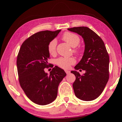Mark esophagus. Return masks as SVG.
Listing matches in <instances>:
<instances>
[{"mask_svg":"<svg viewBox=\"0 0 122 122\" xmlns=\"http://www.w3.org/2000/svg\"><path fill=\"white\" fill-rule=\"evenodd\" d=\"M65 72L67 74H70V73H71V71H67V70H65Z\"/></svg>","mask_w":122,"mask_h":122,"instance_id":"1","label":"esophagus"}]
</instances>
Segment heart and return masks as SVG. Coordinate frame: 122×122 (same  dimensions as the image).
Wrapping results in <instances>:
<instances>
[{
	"instance_id": "obj_1",
	"label": "heart",
	"mask_w": 122,
	"mask_h": 122,
	"mask_svg": "<svg viewBox=\"0 0 122 122\" xmlns=\"http://www.w3.org/2000/svg\"><path fill=\"white\" fill-rule=\"evenodd\" d=\"M62 39L69 45L71 47H76L79 45L80 42V39L77 35L71 32H66L63 34ZM57 45V40L55 39H53L49 42L48 45V51L49 53L53 55L55 53L56 51ZM74 51L76 53H79L78 49H75ZM75 63V60L73 57H61L56 60V64L60 67L63 69L69 68L71 65Z\"/></svg>"
}]
</instances>
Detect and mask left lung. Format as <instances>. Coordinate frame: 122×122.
I'll use <instances>...</instances> for the list:
<instances>
[{"label":"left lung","mask_w":122,"mask_h":122,"mask_svg":"<svg viewBox=\"0 0 122 122\" xmlns=\"http://www.w3.org/2000/svg\"><path fill=\"white\" fill-rule=\"evenodd\" d=\"M68 30L81 36L85 44L83 57L75 69H82L86 73L81 75L77 71H71L76 77L73 84L74 93L80 100L92 101L102 94L108 81V51L102 39L88 27H77Z\"/></svg>","instance_id":"left-lung-1"}]
</instances>
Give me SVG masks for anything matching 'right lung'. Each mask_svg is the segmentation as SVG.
Returning <instances> with one entry per match:
<instances>
[{
  "label": "right lung",
  "mask_w": 122,
  "mask_h": 122,
  "mask_svg": "<svg viewBox=\"0 0 122 122\" xmlns=\"http://www.w3.org/2000/svg\"><path fill=\"white\" fill-rule=\"evenodd\" d=\"M60 31L36 33L22 43L18 54L20 85L30 100L41 106L48 104L56 99L59 84L66 76L64 70L56 66L49 75L45 71V68L50 65L48 63V44Z\"/></svg>",
  "instance_id": "1"
}]
</instances>
